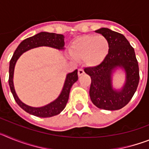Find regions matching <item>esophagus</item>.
<instances>
[{"instance_id":"esophagus-1","label":"esophagus","mask_w":149,"mask_h":149,"mask_svg":"<svg viewBox=\"0 0 149 149\" xmlns=\"http://www.w3.org/2000/svg\"><path fill=\"white\" fill-rule=\"evenodd\" d=\"M77 73H78V76L83 75V74H84V69H83V68H79V69H78V72H77Z\"/></svg>"}]
</instances>
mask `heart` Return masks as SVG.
I'll list each match as a JSON object with an SVG mask.
<instances>
[{
    "mask_svg": "<svg viewBox=\"0 0 149 149\" xmlns=\"http://www.w3.org/2000/svg\"><path fill=\"white\" fill-rule=\"evenodd\" d=\"M109 42L103 36L87 35L72 43L69 54L74 60H81L88 66L95 67L104 60L109 52Z\"/></svg>",
    "mask_w": 149,
    "mask_h": 149,
    "instance_id": "1",
    "label": "heart"
}]
</instances>
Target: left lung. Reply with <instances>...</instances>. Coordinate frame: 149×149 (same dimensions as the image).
<instances>
[{"mask_svg": "<svg viewBox=\"0 0 149 149\" xmlns=\"http://www.w3.org/2000/svg\"><path fill=\"white\" fill-rule=\"evenodd\" d=\"M95 32L107 39L110 48L101 64L84 68L92 81L89 89L91 101L100 109L119 110L131 101L139 84V65L134 49L119 33L104 27ZM117 68H123L126 74V84L120 91H115L111 85V74Z\"/></svg>", "mask_w": 149, "mask_h": 149, "instance_id": "obj_1", "label": "left lung"}]
</instances>
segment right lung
Returning a JSON list of instances; mask_svg holds the SVG:
<instances>
[{"label":"right lung","mask_w":149,"mask_h":149,"mask_svg":"<svg viewBox=\"0 0 149 149\" xmlns=\"http://www.w3.org/2000/svg\"><path fill=\"white\" fill-rule=\"evenodd\" d=\"M64 45H65V42H64V36L63 35L54 33L41 32L33 36L29 37L22 41L13 54V56H12V59L10 60V68H9V73H10L9 85H10V90H11L12 94L14 97L15 101H16V103L28 113L32 114L36 116L42 117V118L51 117L60 113L66 106L68 97H69L70 89L72 85L78 79L77 69L74 70L72 73H68L67 74L63 90L56 100L44 107H33L28 106L21 101V100L17 96L15 89H14L13 74H14V68H15L17 60L22 54L28 50L32 49V48H37L40 46H48V47L56 48L58 50H63L64 49Z\"/></svg>","instance_id":"right-lung-1"}]
</instances>
